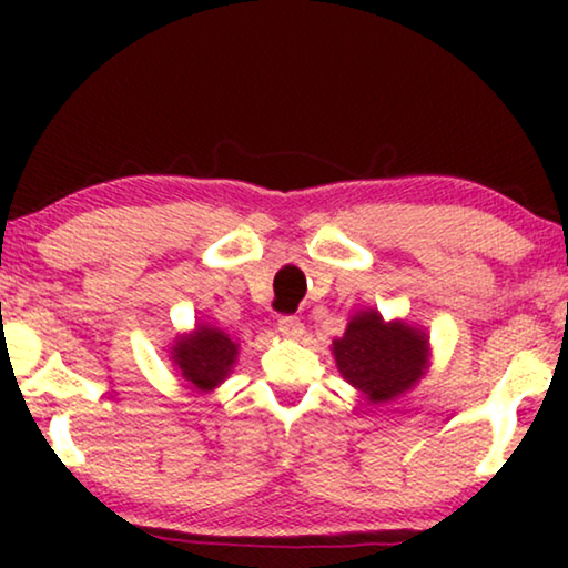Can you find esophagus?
Listing matches in <instances>:
<instances>
[{
	"label": "esophagus",
	"mask_w": 568,
	"mask_h": 568,
	"mask_svg": "<svg viewBox=\"0 0 568 568\" xmlns=\"http://www.w3.org/2000/svg\"><path fill=\"white\" fill-rule=\"evenodd\" d=\"M278 333H282L284 338L297 341L302 338V333H305V325H302L297 315H282L278 317Z\"/></svg>",
	"instance_id": "34e87169"
}]
</instances>
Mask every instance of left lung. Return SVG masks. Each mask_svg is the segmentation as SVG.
<instances>
[{"mask_svg":"<svg viewBox=\"0 0 568 568\" xmlns=\"http://www.w3.org/2000/svg\"><path fill=\"white\" fill-rule=\"evenodd\" d=\"M341 377L364 393L369 406H383L414 390L432 359L429 336L408 321H385L375 307L354 310L344 336L333 338Z\"/></svg>","mask_w":568,"mask_h":568,"instance_id":"left-lung-1","label":"left lung"}]
</instances>
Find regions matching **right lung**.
<instances>
[{
	"label": "right lung",
	"mask_w": 568,
	"mask_h": 568,
	"mask_svg": "<svg viewBox=\"0 0 568 568\" xmlns=\"http://www.w3.org/2000/svg\"><path fill=\"white\" fill-rule=\"evenodd\" d=\"M170 362L185 383L201 393H212L230 377L237 364L240 344L227 331L212 323H196L193 331L178 333L170 346Z\"/></svg>",
	"instance_id": "right-lung-1"
}]
</instances>
